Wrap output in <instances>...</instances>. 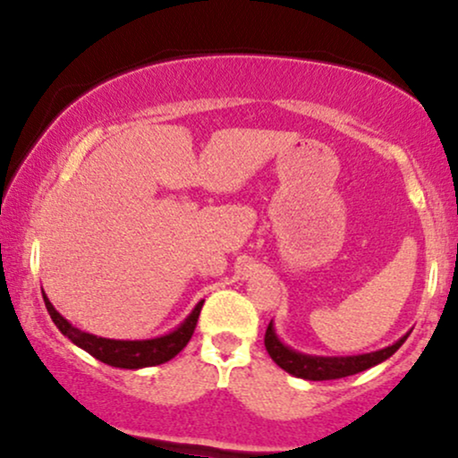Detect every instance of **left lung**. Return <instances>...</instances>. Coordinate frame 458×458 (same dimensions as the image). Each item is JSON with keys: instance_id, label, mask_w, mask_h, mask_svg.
<instances>
[{"instance_id": "obj_1", "label": "left lung", "mask_w": 458, "mask_h": 458, "mask_svg": "<svg viewBox=\"0 0 458 458\" xmlns=\"http://www.w3.org/2000/svg\"><path fill=\"white\" fill-rule=\"evenodd\" d=\"M411 331L398 338L396 343L386 346V349L370 351V353L361 355H310L301 353V351H295L293 346L284 344L277 335L276 325L273 320L267 327L265 334V346L267 353L271 355V360L276 361L282 370H286L288 375L299 377V379L306 381H331V379H343V377L357 375V372H364L368 368L381 364L387 357H392L401 349L404 340L409 338Z\"/></svg>"}]
</instances>
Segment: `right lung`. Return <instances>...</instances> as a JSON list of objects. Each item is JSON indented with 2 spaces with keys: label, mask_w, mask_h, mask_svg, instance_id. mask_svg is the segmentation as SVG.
Returning a JSON list of instances; mask_svg holds the SVG:
<instances>
[{
  "label": "right lung",
  "mask_w": 458,
  "mask_h": 458,
  "mask_svg": "<svg viewBox=\"0 0 458 458\" xmlns=\"http://www.w3.org/2000/svg\"><path fill=\"white\" fill-rule=\"evenodd\" d=\"M43 299L47 312H49L51 320L55 323V327L71 340L72 344H77L79 349L88 351L92 357H97L98 361L103 364L114 366V368H127V370H140V368H148V366H159L170 361L172 357H176L185 349L189 340H191L193 329L198 325V317L199 310L204 306L202 301L196 303V308L189 312V317L182 320L178 327H174L167 334L157 335V338H148V340H114V338H101V335L88 334V331H81L75 327L72 323L62 317L60 312L54 308V303L49 301V297L45 295L43 291Z\"/></svg>",
  "instance_id": "add662e5"
}]
</instances>
